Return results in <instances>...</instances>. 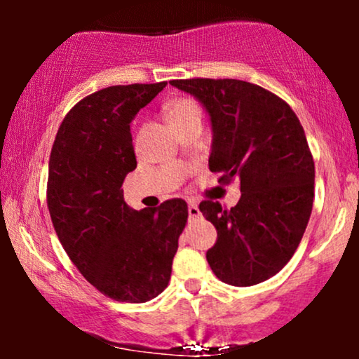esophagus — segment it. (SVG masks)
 <instances>
[{"label": "esophagus", "instance_id": "esophagus-1", "mask_svg": "<svg viewBox=\"0 0 359 359\" xmlns=\"http://www.w3.org/2000/svg\"><path fill=\"white\" fill-rule=\"evenodd\" d=\"M201 216V211H199V205H197V203H194V201H191L189 203V219H197V217Z\"/></svg>", "mask_w": 359, "mask_h": 359}]
</instances>
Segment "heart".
<instances>
[{
  "label": "heart",
  "mask_w": 359,
  "mask_h": 359,
  "mask_svg": "<svg viewBox=\"0 0 359 359\" xmlns=\"http://www.w3.org/2000/svg\"><path fill=\"white\" fill-rule=\"evenodd\" d=\"M192 114H199V108L192 100H187V97H182V100H175L170 102L167 108V116L170 125L180 121V119L192 116Z\"/></svg>",
  "instance_id": "obj_1"
}]
</instances>
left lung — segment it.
<instances>
[{
	"instance_id": "obj_1",
	"label": "left lung",
	"mask_w": 359,
	"mask_h": 359,
	"mask_svg": "<svg viewBox=\"0 0 359 359\" xmlns=\"http://www.w3.org/2000/svg\"><path fill=\"white\" fill-rule=\"evenodd\" d=\"M211 119L209 170L219 182L240 179L241 197L226 211L203 201L217 240L209 266L221 282L251 287L277 275L294 257L314 203V160L299 118L270 90L238 79L170 81Z\"/></svg>"
}]
</instances>
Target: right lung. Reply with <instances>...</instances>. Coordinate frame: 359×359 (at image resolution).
Segmentation results:
<instances>
[{
    "label": "right lung",
    "instance_id": "1",
    "mask_svg": "<svg viewBox=\"0 0 359 359\" xmlns=\"http://www.w3.org/2000/svg\"><path fill=\"white\" fill-rule=\"evenodd\" d=\"M165 86H111L84 97L62 121L48 160L57 236L90 285L119 302L165 290L189 216L182 199L135 211L121 189L137 168L130 123Z\"/></svg>",
    "mask_w": 359,
    "mask_h": 359
}]
</instances>
